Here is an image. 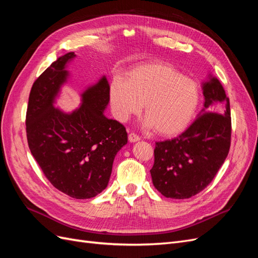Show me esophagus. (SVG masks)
<instances>
[{"mask_svg": "<svg viewBox=\"0 0 258 258\" xmlns=\"http://www.w3.org/2000/svg\"><path fill=\"white\" fill-rule=\"evenodd\" d=\"M128 138H129V141H130L131 143L138 142V141H140V140H141V139H140V137H139V136H137L136 134H130Z\"/></svg>", "mask_w": 258, "mask_h": 258, "instance_id": "esophagus-1", "label": "esophagus"}]
</instances>
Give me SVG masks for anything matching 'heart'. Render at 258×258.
Segmentation results:
<instances>
[{"label": "heart", "mask_w": 258, "mask_h": 258, "mask_svg": "<svg viewBox=\"0 0 258 258\" xmlns=\"http://www.w3.org/2000/svg\"><path fill=\"white\" fill-rule=\"evenodd\" d=\"M198 84L172 67L146 63L128 73L126 82L116 79L110 86V102L117 120L127 121L142 110L143 126L159 136L181 134L197 110Z\"/></svg>", "instance_id": "heart-1"}]
</instances>
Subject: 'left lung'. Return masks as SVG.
Listing matches in <instances>:
<instances>
[{
  "label": "left lung",
  "instance_id": "obj_1",
  "mask_svg": "<svg viewBox=\"0 0 258 258\" xmlns=\"http://www.w3.org/2000/svg\"><path fill=\"white\" fill-rule=\"evenodd\" d=\"M205 103L182 135L155 147L151 175L155 188L167 198L186 199L212 182L230 147L229 99L221 82L209 74L202 83Z\"/></svg>",
  "mask_w": 258,
  "mask_h": 258
}]
</instances>
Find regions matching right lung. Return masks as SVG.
I'll return each mask as SVG.
<instances>
[{
	"label": "right lung",
	"instance_id": "right-lung-1",
	"mask_svg": "<svg viewBox=\"0 0 258 258\" xmlns=\"http://www.w3.org/2000/svg\"><path fill=\"white\" fill-rule=\"evenodd\" d=\"M76 57L57 58L34 82L27 110V139L45 176L75 199L96 197L110 181L115 156L128 142L126 128L107 118L110 85L103 75L81 93L72 112L56 107L70 79L68 66Z\"/></svg>",
	"mask_w": 258,
	"mask_h": 258
}]
</instances>
